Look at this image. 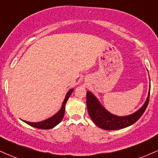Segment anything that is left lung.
<instances>
[{"label": "left lung", "instance_id": "8db88e82", "mask_svg": "<svg viewBox=\"0 0 158 158\" xmlns=\"http://www.w3.org/2000/svg\"><path fill=\"white\" fill-rule=\"evenodd\" d=\"M149 96L150 90L145 103L134 113L129 115L118 116L114 115L106 110L100 103L98 99L91 91H88L87 98H86L88 112L94 123L101 129L107 130V131L122 129L132 125L143 115L148 106Z\"/></svg>", "mask_w": 158, "mask_h": 158}]
</instances>
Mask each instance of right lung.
Segmentation results:
<instances>
[{"instance_id":"add662e5","label":"right lung","mask_w":158,"mask_h":158,"mask_svg":"<svg viewBox=\"0 0 158 158\" xmlns=\"http://www.w3.org/2000/svg\"><path fill=\"white\" fill-rule=\"evenodd\" d=\"M73 91V88L70 89L68 92L66 94L63 103H62L61 108L60 110L57 112L56 114L52 116V117L48 118L46 119V120H43L42 121H40V122H29V121H23L24 122H25L26 124H27L28 125L31 126V127H34L38 129H43V130H48L51 129V128L55 127V126L58 125V124L62 121L63 119L64 115L65 112V105L67 103V100L70 98L71 94Z\"/></svg>"}]
</instances>
